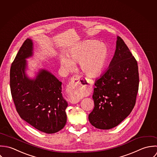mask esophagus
I'll list each match as a JSON object with an SVG mask.
<instances>
[{
	"mask_svg": "<svg viewBox=\"0 0 157 157\" xmlns=\"http://www.w3.org/2000/svg\"><path fill=\"white\" fill-rule=\"evenodd\" d=\"M81 78V77L78 75H75L73 76L71 78L70 81L68 85V87H67L68 90L70 92H73L79 89H87L89 86H91L93 84L92 80H89V79H86L85 81H83V82L81 84L80 82ZM69 101L71 104H76L78 102H79V100L71 98L69 99Z\"/></svg>",
	"mask_w": 157,
	"mask_h": 157,
	"instance_id": "esophagus-1",
	"label": "esophagus"
}]
</instances>
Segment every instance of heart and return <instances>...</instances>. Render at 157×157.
<instances>
[{"label": "heart", "instance_id": "1", "mask_svg": "<svg viewBox=\"0 0 157 157\" xmlns=\"http://www.w3.org/2000/svg\"><path fill=\"white\" fill-rule=\"evenodd\" d=\"M108 51L105 45L93 40H86L71 48L67 56H61L60 63L63 69L70 71L75 63H79L80 70L89 77H95L103 70L107 60ZM81 92L74 93L75 98H79Z\"/></svg>", "mask_w": 157, "mask_h": 157}]
</instances>
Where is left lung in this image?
I'll use <instances>...</instances> for the list:
<instances>
[{
  "mask_svg": "<svg viewBox=\"0 0 157 157\" xmlns=\"http://www.w3.org/2000/svg\"><path fill=\"white\" fill-rule=\"evenodd\" d=\"M94 86V107L89 115L90 123L103 130L117 126L133 110L139 86L138 63L120 37L117 36L109 68Z\"/></svg>",
  "mask_w": 157,
  "mask_h": 157,
  "instance_id": "left-lung-1",
  "label": "left lung"
}]
</instances>
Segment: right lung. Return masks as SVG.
<instances>
[{"label":"right lung","mask_w":157,"mask_h":157,"mask_svg":"<svg viewBox=\"0 0 157 157\" xmlns=\"http://www.w3.org/2000/svg\"><path fill=\"white\" fill-rule=\"evenodd\" d=\"M33 44L27 39L20 48L10 69V89L21 118L46 133L63 129L67 122L68 103L63 98L62 82L52 73L40 69L34 79L26 74V59L33 56Z\"/></svg>","instance_id":"right-lung-1"}]
</instances>
